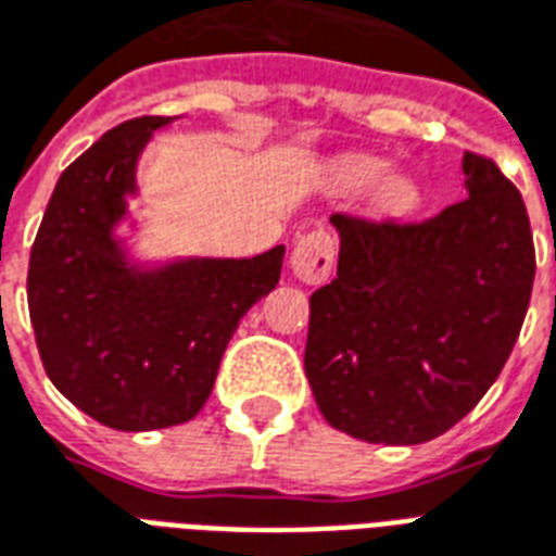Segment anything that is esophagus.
Listing matches in <instances>:
<instances>
[{
	"mask_svg": "<svg viewBox=\"0 0 556 556\" xmlns=\"http://www.w3.org/2000/svg\"><path fill=\"white\" fill-rule=\"evenodd\" d=\"M332 258H336V238L324 229H315V232H306L294 241V250H291V270L300 282H309V286H318L324 279L330 277Z\"/></svg>",
	"mask_w": 556,
	"mask_h": 556,
	"instance_id": "esophagus-1",
	"label": "esophagus"
}]
</instances>
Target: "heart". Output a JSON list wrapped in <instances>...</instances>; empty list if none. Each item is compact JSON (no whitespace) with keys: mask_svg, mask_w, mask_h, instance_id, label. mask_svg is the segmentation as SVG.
I'll list each match as a JSON object with an SVG mask.
<instances>
[{"mask_svg":"<svg viewBox=\"0 0 556 556\" xmlns=\"http://www.w3.org/2000/svg\"><path fill=\"white\" fill-rule=\"evenodd\" d=\"M382 170H386V164L377 162V159L356 155V159H348V162L341 164L339 179L344 188H365V185H371L374 179H380ZM401 194H404V191H401V185H389V191H386L389 200H397Z\"/></svg>","mask_w":556,"mask_h":556,"instance_id":"b5f03b06","label":"heart"}]
</instances>
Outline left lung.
<instances>
[{"mask_svg":"<svg viewBox=\"0 0 556 556\" xmlns=\"http://www.w3.org/2000/svg\"><path fill=\"white\" fill-rule=\"evenodd\" d=\"M468 197L427 220L332 215L339 274L309 298L306 377L341 433L418 445L466 418L519 339L536 250L519 188L463 159Z\"/></svg>","mask_w":556,"mask_h":556,"instance_id":"obj_1","label":"left lung"}]
</instances>
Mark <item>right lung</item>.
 Instances as JSON below:
<instances>
[{
  "instance_id": "obj_1",
  "label": "right lung",
  "mask_w": 556,
  "mask_h": 556,
  "mask_svg": "<svg viewBox=\"0 0 556 556\" xmlns=\"http://www.w3.org/2000/svg\"><path fill=\"white\" fill-rule=\"evenodd\" d=\"M167 117L105 131L61 174L28 258L40 362L70 404L114 430L191 421L212 394L238 320L279 282L286 247L253 258H191L155 274L126 265L114 224L135 162Z\"/></svg>"
}]
</instances>
